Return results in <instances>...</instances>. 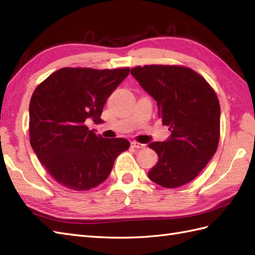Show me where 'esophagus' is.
<instances>
[{
  "mask_svg": "<svg viewBox=\"0 0 255 255\" xmlns=\"http://www.w3.org/2000/svg\"><path fill=\"white\" fill-rule=\"evenodd\" d=\"M131 147H132V148H136V149H142V148L145 147V144L139 143V142H137V141H132V142H131Z\"/></svg>",
  "mask_w": 255,
  "mask_h": 255,
  "instance_id": "esophagus-1",
  "label": "esophagus"
}]
</instances>
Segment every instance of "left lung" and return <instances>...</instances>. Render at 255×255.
<instances>
[{"instance_id": "1", "label": "left lung", "mask_w": 255, "mask_h": 255, "mask_svg": "<svg viewBox=\"0 0 255 255\" xmlns=\"http://www.w3.org/2000/svg\"><path fill=\"white\" fill-rule=\"evenodd\" d=\"M141 88L153 97L158 115L169 126L170 138L151 142L159 160L148 176L166 188L193 181L217 151L220 105L202 75L180 66H144L131 69Z\"/></svg>"}]
</instances>
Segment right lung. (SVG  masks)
<instances>
[{
  "instance_id": "right-lung-1",
  "label": "right lung",
  "mask_w": 255,
  "mask_h": 255,
  "mask_svg": "<svg viewBox=\"0 0 255 255\" xmlns=\"http://www.w3.org/2000/svg\"><path fill=\"white\" fill-rule=\"evenodd\" d=\"M130 69L62 68L37 86L29 103L30 145L48 173L62 186L88 191L104 182L117 156L130 143L103 138L95 124L105 103Z\"/></svg>"
}]
</instances>
